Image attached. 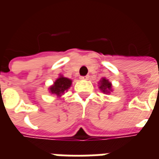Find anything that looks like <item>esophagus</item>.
<instances>
[{
  "label": "esophagus",
  "instance_id": "1",
  "mask_svg": "<svg viewBox=\"0 0 159 159\" xmlns=\"http://www.w3.org/2000/svg\"><path fill=\"white\" fill-rule=\"evenodd\" d=\"M89 78V76H81V79L82 80H88Z\"/></svg>",
  "mask_w": 159,
  "mask_h": 159
}]
</instances>
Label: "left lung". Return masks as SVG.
<instances>
[{
	"label": "left lung",
	"mask_w": 159,
	"mask_h": 159,
	"mask_svg": "<svg viewBox=\"0 0 159 159\" xmlns=\"http://www.w3.org/2000/svg\"><path fill=\"white\" fill-rule=\"evenodd\" d=\"M99 89L101 90V92H103L104 93H107V94H109L113 91L112 84L106 77H102L99 82Z\"/></svg>",
	"instance_id": "left-lung-1"
}]
</instances>
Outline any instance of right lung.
<instances>
[{"mask_svg": "<svg viewBox=\"0 0 159 159\" xmlns=\"http://www.w3.org/2000/svg\"><path fill=\"white\" fill-rule=\"evenodd\" d=\"M72 84V80L65 77L63 75H59V76L54 81L52 85L48 88L49 93L53 95H57V97H61L68 91Z\"/></svg>", "mask_w": 159, "mask_h": 159, "instance_id": "1", "label": "right lung"}]
</instances>
